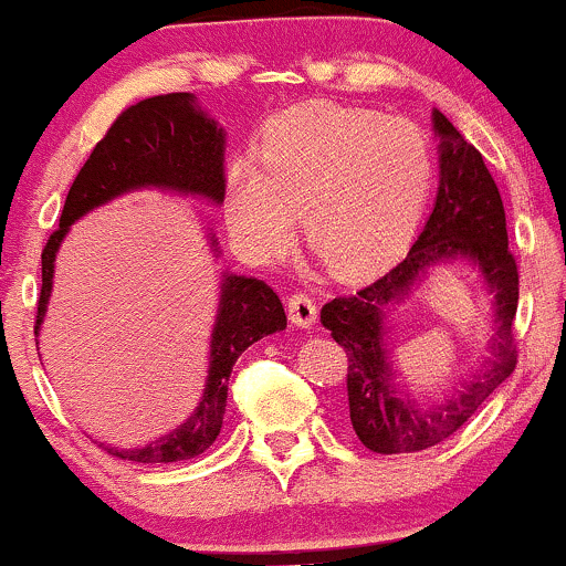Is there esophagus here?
<instances>
[{
	"mask_svg": "<svg viewBox=\"0 0 566 566\" xmlns=\"http://www.w3.org/2000/svg\"><path fill=\"white\" fill-rule=\"evenodd\" d=\"M287 313H290L292 324L301 326V329H311L318 318V305H316V301H313V295L301 290V292H295V295H290Z\"/></svg>",
	"mask_w": 566,
	"mask_h": 566,
	"instance_id": "1",
	"label": "esophagus"
}]
</instances>
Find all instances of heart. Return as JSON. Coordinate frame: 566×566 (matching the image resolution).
I'll return each mask as SVG.
<instances>
[{
	"mask_svg": "<svg viewBox=\"0 0 566 566\" xmlns=\"http://www.w3.org/2000/svg\"><path fill=\"white\" fill-rule=\"evenodd\" d=\"M438 179L427 132L382 113L308 102L274 115L258 163L231 160L223 218L250 255H282L297 229L337 276H366L406 250Z\"/></svg>",
	"mask_w": 566,
	"mask_h": 566,
	"instance_id": "heart-1",
	"label": "heart"
}]
</instances>
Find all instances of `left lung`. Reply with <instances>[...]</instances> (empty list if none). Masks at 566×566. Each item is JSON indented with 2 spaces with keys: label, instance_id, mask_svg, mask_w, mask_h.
<instances>
[{
  "label": "left lung",
  "instance_id": "8db88e82",
  "mask_svg": "<svg viewBox=\"0 0 566 566\" xmlns=\"http://www.w3.org/2000/svg\"><path fill=\"white\" fill-rule=\"evenodd\" d=\"M432 124L440 136V184L417 242L377 282L353 295H339L322 308V324L348 353L350 424L374 453H413L448 440L516 366L512 324L520 303V271L509 250L501 192L480 149L469 145L442 113H432ZM455 256L478 264L494 292L496 335L491 338V358L451 399L438 407H419L394 385L384 345V308L407 294L427 268Z\"/></svg>",
  "mask_w": 566,
  "mask_h": 566
}]
</instances>
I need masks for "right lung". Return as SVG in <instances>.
Returning a JSON list of instances; mask_svg holds the SVG:
<instances>
[{
    "label": "right lung",
    "mask_w": 566,
    "mask_h": 566,
    "mask_svg": "<svg viewBox=\"0 0 566 566\" xmlns=\"http://www.w3.org/2000/svg\"><path fill=\"white\" fill-rule=\"evenodd\" d=\"M227 134L208 113L195 105L187 92L158 94L126 107L107 134L92 149L71 192L65 197L60 227L52 231L42 250V295H39V335L52 292L54 255L73 221L88 210L105 206L113 197L142 187L174 189L181 195H200L210 202H223V147ZM210 242L218 244L213 237ZM287 326L284 305L269 284L253 276L223 274L221 301L210 335V366L200 406L174 432L147 442L145 448H113L102 442L115 459L136 464H168L206 453L218 438L227 411L229 377L234 360L250 345Z\"/></svg>",
    "instance_id": "add662e5"
}]
</instances>
